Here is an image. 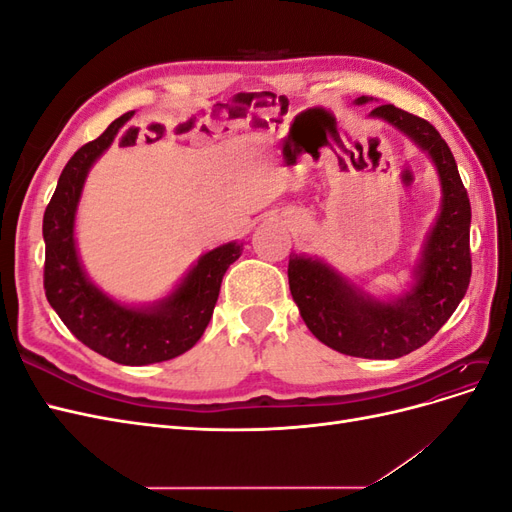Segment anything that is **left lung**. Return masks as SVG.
Here are the masks:
<instances>
[{
	"label": "left lung",
	"mask_w": 512,
	"mask_h": 512,
	"mask_svg": "<svg viewBox=\"0 0 512 512\" xmlns=\"http://www.w3.org/2000/svg\"><path fill=\"white\" fill-rule=\"evenodd\" d=\"M365 102L367 96L356 100ZM371 117H382L406 132L429 153L440 173L442 209L416 267V284L393 303L376 301L322 262L297 254L288 262V284L307 329L324 346L361 359H399L425 346L468 290L472 209L453 153L427 119L393 104L376 106Z\"/></svg>",
	"instance_id": "left-lung-1"
}]
</instances>
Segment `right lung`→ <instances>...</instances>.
I'll return each mask as SVG.
<instances>
[{
    "mask_svg": "<svg viewBox=\"0 0 512 512\" xmlns=\"http://www.w3.org/2000/svg\"><path fill=\"white\" fill-rule=\"evenodd\" d=\"M130 117L115 119L61 170L42 220L44 292L61 322L87 348L119 365H149L175 359L198 342L218 303L222 277L243 245L226 243L205 254L168 299L149 309L123 307L87 280L74 247L76 205L91 164L111 147Z\"/></svg>",
    "mask_w": 512,
    "mask_h": 512,
    "instance_id": "right-lung-1",
    "label": "right lung"
}]
</instances>
